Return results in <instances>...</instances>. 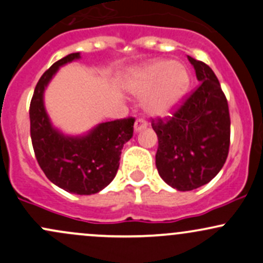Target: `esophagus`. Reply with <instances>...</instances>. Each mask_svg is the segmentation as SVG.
<instances>
[{"label": "esophagus", "mask_w": 263, "mask_h": 263, "mask_svg": "<svg viewBox=\"0 0 263 263\" xmlns=\"http://www.w3.org/2000/svg\"><path fill=\"white\" fill-rule=\"evenodd\" d=\"M146 126H147V122L143 118H137L136 122H135V131L139 132L141 129L146 128Z\"/></svg>", "instance_id": "34e87169"}]
</instances>
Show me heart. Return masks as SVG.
<instances>
[{
    "mask_svg": "<svg viewBox=\"0 0 263 263\" xmlns=\"http://www.w3.org/2000/svg\"><path fill=\"white\" fill-rule=\"evenodd\" d=\"M190 76L186 68L174 60H157L132 74L128 89L146 99V110L153 116H167L186 95Z\"/></svg>",
    "mask_w": 263,
    "mask_h": 263,
    "instance_id": "obj_1",
    "label": "heart"
}]
</instances>
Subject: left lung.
Segmentation results:
<instances>
[{
  "instance_id": "left-lung-1",
  "label": "left lung",
  "mask_w": 263,
  "mask_h": 263,
  "mask_svg": "<svg viewBox=\"0 0 263 263\" xmlns=\"http://www.w3.org/2000/svg\"><path fill=\"white\" fill-rule=\"evenodd\" d=\"M200 84L165 118H151L159 147L156 167L180 192L208 184L224 165L231 142L228 102L214 71L187 57Z\"/></svg>"
}]
</instances>
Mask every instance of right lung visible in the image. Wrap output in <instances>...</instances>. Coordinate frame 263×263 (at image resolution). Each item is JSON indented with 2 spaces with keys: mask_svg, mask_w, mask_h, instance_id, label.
Instances as JSON below:
<instances>
[{
  "mask_svg": "<svg viewBox=\"0 0 263 263\" xmlns=\"http://www.w3.org/2000/svg\"><path fill=\"white\" fill-rule=\"evenodd\" d=\"M79 58V52L66 55L39 79L30 103V135L46 178L65 192L90 195L104 189L117 174L123 145L134 135L135 118L103 122L83 137H66L52 128L44 108V90L59 66Z\"/></svg>",
  "mask_w": 263,
  "mask_h": 263,
  "instance_id": "right-lung-1",
  "label": "right lung"
}]
</instances>
